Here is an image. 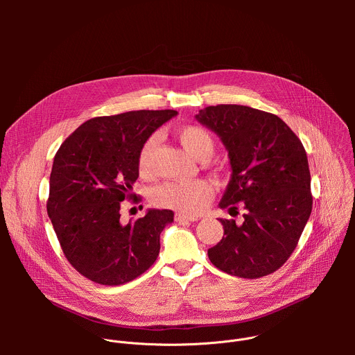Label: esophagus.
Masks as SVG:
<instances>
[{
	"label": "esophagus",
	"instance_id": "34e87169",
	"mask_svg": "<svg viewBox=\"0 0 355 355\" xmlns=\"http://www.w3.org/2000/svg\"><path fill=\"white\" fill-rule=\"evenodd\" d=\"M175 220L177 222H195L198 220V216H191V215H185V214H175Z\"/></svg>",
	"mask_w": 355,
	"mask_h": 355
}]
</instances>
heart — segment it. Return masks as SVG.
I'll list each match as a JSON object with an SVG mask.
<instances>
[{
  "mask_svg": "<svg viewBox=\"0 0 355 355\" xmlns=\"http://www.w3.org/2000/svg\"><path fill=\"white\" fill-rule=\"evenodd\" d=\"M177 137L188 153L200 160L209 157L214 151L211 133L200 126H184L177 130ZM159 143V136L151 135L140 147L137 167L141 174H147L153 162V155ZM212 185L205 180L189 182H164L151 192V200L159 207L177 209L185 214H198L209 204Z\"/></svg>",
  "mask_w": 355,
  "mask_h": 355,
  "instance_id": "b5f03b06",
  "label": "heart"
}]
</instances>
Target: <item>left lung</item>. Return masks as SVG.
<instances>
[{
  "instance_id": "obj_1",
  "label": "left lung",
  "mask_w": 355,
  "mask_h": 355,
  "mask_svg": "<svg viewBox=\"0 0 355 355\" xmlns=\"http://www.w3.org/2000/svg\"><path fill=\"white\" fill-rule=\"evenodd\" d=\"M196 121L227 150L232 177L219 202L243 222L220 219L222 240L208 250L211 263L234 277L260 278L289 259L312 212L306 151L277 115L244 105L200 110Z\"/></svg>"
}]
</instances>
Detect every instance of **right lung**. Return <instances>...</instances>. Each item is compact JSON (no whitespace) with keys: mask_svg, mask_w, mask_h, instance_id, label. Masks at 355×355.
<instances>
[{"mask_svg":"<svg viewBox=\"0 0 355 355\" xmlns=\"http://www.w3.org/2000/svg\"><path fill=\"white\" fill-rule=\"evenodd\" d=\"M175 115L173 110H143L92 118L58 150L47 215L66 259L85 278L122 285L157 260L160 233L174 220V212L148 209L123 225L119 211L139 177L140 147Z\"/></svg>","mask_w":355,"mask_h":355,"instance_id":"add662e5","label":"right lung"}]
</instances>
